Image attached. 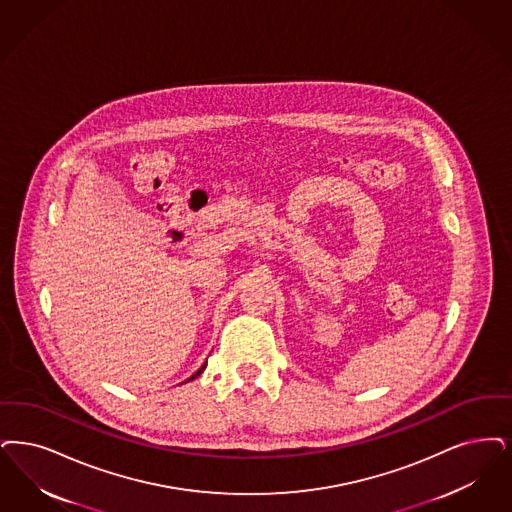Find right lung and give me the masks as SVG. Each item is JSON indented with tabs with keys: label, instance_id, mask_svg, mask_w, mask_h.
Here are the masks:
<instances>
[{
	"label": "right lung",
	"instance_id": "right-lung-1",
	"mask_svg": "<svg viewBox=\"0 0 512 512\" xmlns=\"http://www.w3.org/2000/svg\"><path fill=\"white\" fill-rule=\"evenodd\" d=\"M204 368H205V366H202V368L198 369V371H196V373H194V375H192V377H190V379H194V377H196V375H200V373H202V371H204Z\"/></svg>",
	"mask_w": 512,
	"mask_h": 512
}]
</instances>
